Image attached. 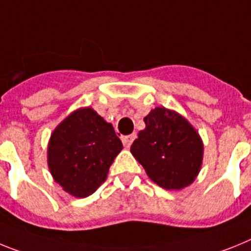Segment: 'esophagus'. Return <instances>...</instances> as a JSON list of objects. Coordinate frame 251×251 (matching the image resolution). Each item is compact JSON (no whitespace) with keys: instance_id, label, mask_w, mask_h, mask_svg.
Here are the masks:
<instances>
[{"instance_id":"esophagus-1","label":"esophagus","mask_w":251,"mask_h":251,"mask_svg":"<svg viewBox=\"0 0 251 251\" xmlns=\"http://www.w3.org/2000/svg\"><path fill=\"white\" fill-rule=\"evenodd\" d=\"M136 138V134H131V135H127V136H124L123 138V144L125 148H130L131 147L132 141L135 140Z\"/></svg>"}]
</instances>
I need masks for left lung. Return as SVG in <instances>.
Returning <instances> with one entry per match:
<instances>
[{"label":"left lung","mask_w":251,"mask_h":251,"mask_svg":"<svg viewBox=\"0 0 251 251\" xmlns=\"http://www.w3.org/2000/svg\"><path fill=\"white\" fill-rule=\"evenodd\" d=\"M132 143L131 152L152 182L165 189L189 186L201 169L203 144L193 126L174 111L156 107Z\"/></svg>","instance_id":"1"}]
</instances>
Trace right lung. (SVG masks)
<instances>
[{"mask_svg": "<svg viewBox=\"0 0 251 251\" xmlns=\"http://www.w3.org/2000/svg\"><path fill=\"white\" fill-rule=\"evenodd\" d=\"M121 150L123 143L112 125L92 108H80L51 134L48 164L65 192L84 198L106 180L113 159Z\"/></svg>", "mask_w": 251, "mask_h": 251, "instance_id": "add662e5", "label": "right lung"}]
</instances>
